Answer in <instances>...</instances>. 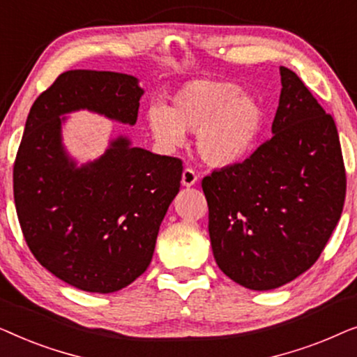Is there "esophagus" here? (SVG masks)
Instances as JSON below:
<instances>
[{
    "label": "esophagus",
    "mask_w": 357,
    "mask_h": 357,
    "mask_svg": "<svg viewBox=\"0 0 357 357\" xmlns=\"http://www.w3.org/2000/svg\"><path fill=\"white\" fill-rule=\"evenodd\" d=\"M198 180V175L195 174L193 169H185L183 174H182V185L183 187H193L195 183H197Z\"/></svg>",
    "instance_id": "obj_1"
}]
</instances>
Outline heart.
Returning a JSON list of instances; mask_svg holds the SVG:
<instances>
[{
    "mask_svg": "<svg viewBox=\"0 0 357 357\" xmlns=\"http://www.w3.org/2000/svg\"><path fill=\"white\" fill-rule=\"evenodd\" d=\"M148 126L160 148L183 144L185 131H197V151L211 167H231L253 153L265 126L257 96L231 81L192 79L170 97V107L148 110Z\"/></svg>",
    "mask_w": 357,
    "mask_h": 357,
    "instance_id": "1",
    "label": "heart"
}]
</instances>
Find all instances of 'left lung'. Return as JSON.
<instances>
[{"instance_id":"1","label":"left lung","mask_w":357,"mask_h":357,"mask_svg":"<svg viewBox=\"0 0 357 357\" xmlns=\"http://www.w3.org/2000/svg\"><path fill=\"white\" fill-rule=\"evenodd\" d=\"M280 73L271 139L202 182L214 260L253 291L284 286L314 265L346 195L335 120L294 71L280 66Z\"/></svg>"}]
</instances>
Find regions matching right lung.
<instances>
[{"mask_svg": "<svg viewBox=\"0 0 357 357\" xmlns=\"http://www.w3.org/2000/svg\"><path fill=\"white\" fill-rule=\"evenodd\" d=\"M144 89L138 77L73 70L56 77L29 112L14 162V203L33 257L86 292L120 291L148 270L160 222L177 197L182 160L110 138L79 162L63 143L70 114L87 110L133 126Z\"/></svg>", "mask_w": 357, "mask_h": 357, "instance_id": "obj_1", "label": "right lung"}]
</instances>
